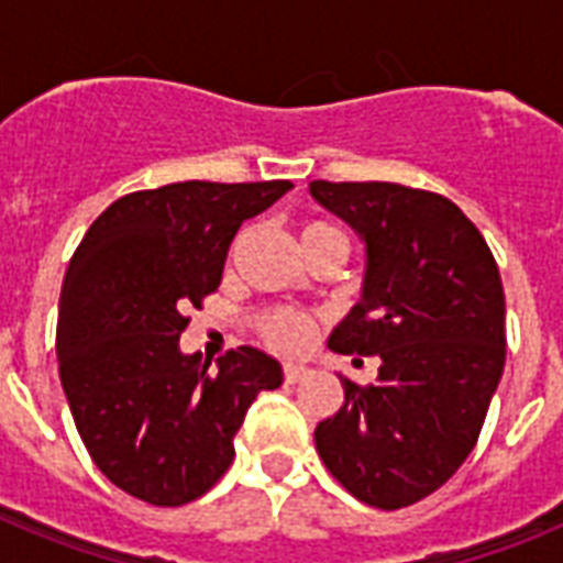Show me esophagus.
<instances>
[{
    "instance_id": "esophagus-1",
    "label": "esophagus",
    "mask_w": 563,
    "mask_h": 563,
    "mask_svg": "<svg viewBox=\"0 0 563 563\" xmlns=\"http://www.w3.org/2000/svg\"><path fill=\"white\" fill-rule=\"evenodd\" d=\"M309 371L303 368V365H283V379H286V383H300V379H303V376H307Z\"/></svg>"
}]
</instances>
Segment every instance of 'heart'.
Here are the masks:
<instances>
[{
  "instance_id": "obj_1",
  "label": "heart",
  "mask_w": 563,
  "mask_h": 563,
  "mask_svg": "<svg viewBox=\"0 0 563 563\" xmlns=\"http://www.w3.org/2000/svg\"><path fill=\"white\" fill-rule=\"evenodd\" d=\"M242 242H245V236L236 239L233 254L242 247ZM298 242L303 254L318 245L344 247V233L339 228H333L330 221L307 219L298 224ZM256 330L263 335V342L272 344L274 351L291 353L300 351V347L312 339V333H316V321L309 316H303V312H298V309H268V312H263V316L256 318Z\"/></svg>"
}]
</instances>
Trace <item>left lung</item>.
<instances>
[{"instance_id": "left-lung-1", "label": "left lung", "mask_w": 563, "mask_h": 563, "mask_svg": "<svg viewBox=\"0 0 563 563\" xmlns=\"http://www.w3.org/2000/svg\"><path fill=\"white\" fill-rule=\"evenodd\" d=\"M309 192L368 245L362 303L330 347L379 360L376 383L342 376L318 455L360 503L397 511L441 488L479 441L506 365L497 260L444 195L385 180H312Z\"/></svg>"}]
</instances>
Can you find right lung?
Wrapping results in <instances>:
<instances>
[{
    "label": "right lung",
    "instance_id": "add662e5",
    "mask_svg": "<svg viewBox=\"0 0 563 563\" xmlns=\"http://www.w3.org/2000/svg\"><path fill=\"white\" fill-rule=\"evenodd\" d=\"M289 180H184L122 195L84 233L60 291L57 371L87 453L117 488L157 508L203 497L233 464V435L280 362L236 347L184 356L189 309L219 289L242 221Z\"/></svg>",
    "mask_w": 563,
    "mask_h": 563
}]
</instances>
